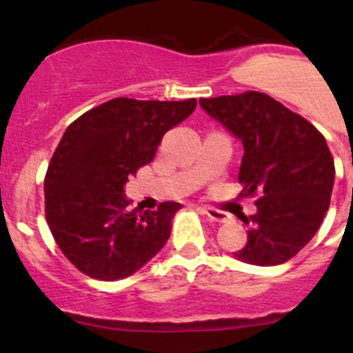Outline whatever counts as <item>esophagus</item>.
<instances>
[{
  "mask_svg": "<svg viewBox=\"0 0 353 353\" xmlns=\"http://www.w3.org/2000/svg\"><path fill=\"white\" fill-rule=\"evenodd\" d=\"M201 212L205 213L210 220H213V222H219V223H225L227 220L230 219L229 213L222 212V210L213 208V206H201Z\"/></svg>",
  "mask_w": 353,
  "mask_h": 353,
  "instance_id": "34e87169",
  "label": "esophagus"
}]
</instances>
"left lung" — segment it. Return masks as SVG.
I'll return each mask as SVG.
<instances>
[{"mask_svg":"<svg viewBox=\"0 0 353 353\" xmlns=\"http://www.w3.org/2000/svg\"><path fill=\"white\" fill-rule=\"evenodd\" d=\"M199 105L243 141L241 194H259L258 212L243 215L248 243L234 254L251 265H282L314 237L330 208L334 162L325 137L261 92L199 99Z\"/></svg>","mask_w":353,"mask_h":353,"instance_id":"8db88e82","label":"left lung"}]
</instances>
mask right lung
I'll return each mask as SVG.
<instances>
[{
  "mask_svg": "<svg viewBox=\"0 0 353 353\" xmlns=\"http://www.w3.org/2000/svg\"><path fill=\"white\" fill-rule=\"evenodd\" d=\"M196 99L179 102L117 97L66 128L44 179L46 220L68 261L97 280L126 279L170 236L181 203L131 208L128 177L154 160L162 137L186 119Z\"/></svg>",
  "mask_w": 353,
  "mask_h": 353,
  "instance_id": "right-lung-1",
  "label": "right lung"
}]
</instances>
